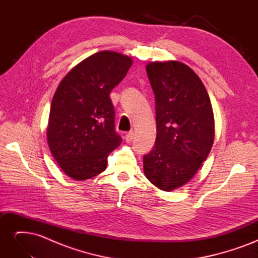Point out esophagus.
<instances>
[{
	"mask_svg": "<svg viewBox=\"0 0 258 258\" xmlns=\"http://www.w3.org/2000/svg\"><path fill=\"white\" fill-rule=\"evenodd\" d=\"M134 138H135V132L134 131H129L128 134L126 135V141L127 142H131L132 140H134Z\"/></svg>",
	"mask_w": 258,
	"mask_h": 258,
	"instance_id": "esophagus-1",
	"label": "esophagus"
}]
</instances>
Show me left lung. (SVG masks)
I'll return each instance as SVG.
<instances>
[{"mask_svg":"<svg viewBox=\"0 0 258 258\" xmlns=\"http://www.w3.org/2000/svg\"><path fill=\"white\" fill-rule=\"evenodd\" d=\"M157 136L143 157L145 176L159 189L172 191L196 174L214 141V116L199 76L182 62H150Z\"/></svg>","mask_w":258,"mask_h":258,"instance_id":"8db88e82","label":"left lung"}]
</instances>
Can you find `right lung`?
Returning a JSON list of instances; mask_svg holds the SVG:
<instances>
[{
  "label": "right lung",
  "instance_id": "1",
  "mask_svg": "<svg viewBox=\"0 0 258 258\" xmlns=\"http://www.w3.org/2000/svg\"><path fill=\"white\" fill-rule=\"evenodd\" d=\"M131 64L122 53L99 51L75 66L54 92L48 146L59 167L76 181L103 172L107 156L121 143L110 93Z\"/></svg>",
  "mask_w": 258,
  "mask_h": 258
}]
</instances>
